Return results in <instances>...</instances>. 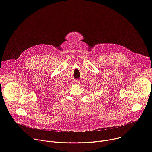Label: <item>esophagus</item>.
I'll use <instances>...</instances> for the list:
<instances>
[{"mask_svg":"<svg viewBox=\"0 0 152 152\" xmlns=\"http://www.w3.org/2000/svg\"><path fill=\"white\" fill-rule=\"evenodd\" d=\"M73 83H75V84H79L80 83V81L79 80H75L73 81Z\"/></svg>","mask_w":152,"mask_h":152,"instance_id":"1","label":"esophagus"}]
</instances>
